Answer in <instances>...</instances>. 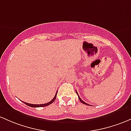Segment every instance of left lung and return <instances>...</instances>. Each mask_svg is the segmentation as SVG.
<instances>
[{
  "label": "left lung",
  "instance_id": "1",
  "mask_svg": "<svg viewBox=\"0 0 131 131\" xmlns=\"http://www.w3.org/2000/svg\"><path fill=\"white\" fill-rule=\"evenodd\" d=\"M76 93H77V94H78V98H79V100H80V101H81V103H83V104H86V105H88V106H90V104H87V103H85V102H84V101H83V100H82L81 98H80V96H79V95H78V92H77V91H76Z\"/></svg>",
  "mask_w": 131,
  "mask_h": 131
}]
</instances>
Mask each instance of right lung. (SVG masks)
I'll return each mask as SVG.
<instances>
[{
    "mask_svg": "<svg viewBox=\"0 0 131 131\" xmlns=\"http://www.w3.org/2000/svg\"><path fill=\"white\" fill-rule=\"evenodd\" d=\"M57 92L55 94V96H54V97L53 98L52 100L50 101V102H48V103H45V104H29V103H25V102H24V103H25L26 105L30 106V107H44V106H48L50 105V104H51V103H53V102L54 101V100H55L56 99V97H57Z\"/></svg>",
    "mask_w": 131,
    "mask_h": 131,
    "instance_id": "right-lung-1",
    "label": "right lung"
}]
</instances>
